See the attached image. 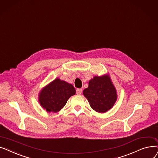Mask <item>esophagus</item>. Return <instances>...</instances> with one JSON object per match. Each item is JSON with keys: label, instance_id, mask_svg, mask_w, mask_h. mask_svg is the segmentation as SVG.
Masks as SVG:
<instances>
[{"label": "esophagus", "instance_id": "obj_1", "mask_svg": "<svg viewBox=\"0 0 158 158\" xmlns=\"http://www.w3.org/2000/svg\"><path fill=\"white\" fill-rule=\"evenodd\" d=\"M82 93V89H77V94H81Z\"/></svg>", "mask_w": 158, "mask_h": 158}]
</instances>
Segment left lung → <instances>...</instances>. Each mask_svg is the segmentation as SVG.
<instances>
[{"instance_id": "left-lung-1", "label": "left lung", "mask_w": 158, "mask_h": 158, "mask_svg": "<svg viewBox=\"0 0 158 158\" xmlns=\"http://www.w3.org/2000/svg\"><path fill=\"white\" fill-rule=\"evenodd\" d=\"M83 94L90 106L100 113L110 109L117 100L116 88L108 74L95 76L89 81V87L84 90Z\"/></svg>"}]
</instances>
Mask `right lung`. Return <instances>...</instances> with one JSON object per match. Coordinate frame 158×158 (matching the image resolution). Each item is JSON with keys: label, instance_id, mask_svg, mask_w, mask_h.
<instances>
[{"label": "right lung", "instance_id": "1", "mask_svg": "<svg viewBox=\"0 0 158 158\" xmlns=\"http://www.w3.org/2000/svg\"><path fill=\"white\" fill-rule=\"evenodd\" d=\"M75 93L76 90L72 84L56 78L41 90L39 95V103L46 111L57 112Z\"/></svg>", "mask_w": 158, "mask_h": 158}]
</instances>
